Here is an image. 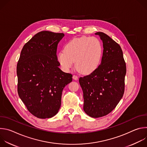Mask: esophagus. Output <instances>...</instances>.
Instances as JSON below:
<instances>
[{
    "instance_id": "1",
    "label": "esophagus",
    "mask_w": 147,
    "mask_h": 147,
    "mask_svg": "<svg viewBox=\"0 0 147 147\" xmlns=\"http://www.w3.org/2000/svg\"><path fill=\"white\" fill-rule=\"evenodd\" d=\"M73 78L74 80H78V76H77L73 75Z\"/></svg>"
}]
</instances>
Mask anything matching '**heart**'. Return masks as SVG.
<instances>
[{
    "label": "heart",
    "instance_id": "heart-1",
    "mask_svg": "<svg viewBox=\"0 0 147 147\" xmlns=\"http://www.w3.org/2000/svg\"><path fill=\"white\" fill-rule=\"evenodd\" d=\"M102 55V47L98 39L92 36L76 38L67 42L64 51L57 53V60L65 70L74 65L83 74H88L98 66Z\"/></svg>",
    "mask_w": 147,
    "mask_h": 147
}]
</instances>
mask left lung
Listing matches in <instances>:
<instances>
[{
	"label": "left lung",
	"instance_id": "left-lung-1",
	"mask_svg": "<svg viewBox=\"0 0 147 147\" xmlns=\"http://www.w3.org/2000/svg\"><path fill=\"white\" fill-rule=\"evenodd\" d=\"M95 34L103 42L101 63L90 74L80 77L84 112L98 118L107 115L117 106L124 92L126 66L120 46L102 32Z\"/></svg>",
	"mask_w": 147,
	"mask_h": 147
}]
</instances>
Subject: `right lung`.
<instances>
[{
  "label": "right lung",
  "instance_id": "1",
  "mask_svg": "<svg viewBox=\"0 0 147 147\" xmlns=\"http://www.w3.org/2000/svg\"><path fill=\"white\" fill-rule=\"evenodd\" d=\"M63 33L48 31L35 34L23 47L17 65V91L28 111L39 119L56 115L64 87L72 74L59 67L56 51Z\"/></svg>",
  "mask_w": 147,
  "mask_h": 147
}]
</instances>
